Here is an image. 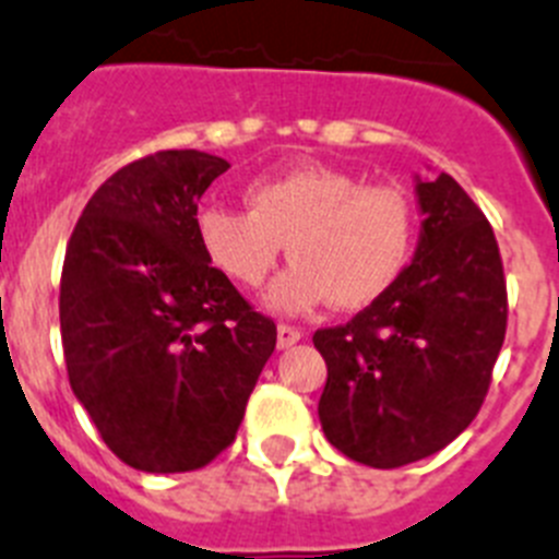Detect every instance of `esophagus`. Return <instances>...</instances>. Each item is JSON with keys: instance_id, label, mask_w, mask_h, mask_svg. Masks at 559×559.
I'll use <instances>...</instances> for the list:
<instances>
[{"instance_id": "34e87169", "label": "esophagus", "mask_w": 559, "mask_h": 559, "mask_svg": "<svg viewBox=\"0 0 559 559\" xmlns=\"http://www.w3.org/2000/svg\"><path fill=\"white\" fill-rule=\"evenodd\" d=\"M300 337H304V334H300V329L286 326V323H281V326H278V348H281V352H284V348H293Z\"/></svg>"}]
</instances>
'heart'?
<instances>
[{"label": "heart", "mask_w": 559, "mask_h": 559, "mask_svg": "<svg viewBox=\"0 0 559 559\" xmlns=\"http://www.w3.org/2000/svg\"><path fill=\"white\" fill-rule=\"evenodd\" d=\"M247 207L205 205L197 239L205 259L233 284L255 289L281 252L293 264L273 284L275 312H304L332 300L360 309L400 278L416 241L414 202L400 186H362L360 177L304 163L252 179Z\"/></svg>", "instance_id": "obj_1"}]
</instances>
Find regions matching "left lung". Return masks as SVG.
Instances as JSON below:
<instances>
[{"mask_svg":"<svg viewBox=\"0 0 559 559\" xmlns=\"http://www.w3.org/2000/svg\"><path fill=\"white\" fill-rule=\"evenodd\" d=\"M416 202L414 261L346 326L312 337L329 368L323 433L377 469L427 459L467 430L507 334V281L487 216L450 174L416 177Z\"/></svg>","mask_w":559,"mask_h":559,"instance_id":"left-lung-1","label":"left lung"}]
</instances>
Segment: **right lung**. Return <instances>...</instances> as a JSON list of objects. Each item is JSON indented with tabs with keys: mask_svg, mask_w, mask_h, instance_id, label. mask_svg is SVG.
Segmentation results:
<instances>
[{
	"mask_svg": "<svg viewBox=\"0 0 559 559\" xmlns=\"http://www.w3.org/2000/svg\"><path fill=\"white\" fill-rule=\"evenodd\" d=\"M230 163L182 148L111 174L61 273L72 394L106 448L143 473L205 467L236 439L275 323L205 259L197 205Z\"/></svg>",
	"mask_w": 559,
	"mask_h": 559,
	"instance_id": "right-lung-1",
	"label": "right lung"
}]
</instances>
